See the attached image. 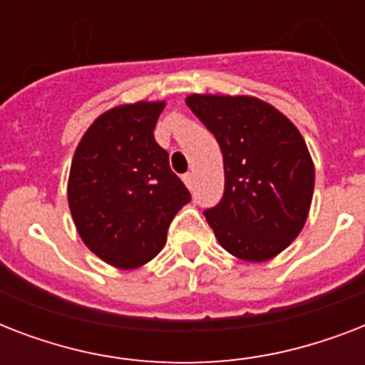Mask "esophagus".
<instances>
[{"label": "esophagus", "instance_id": "esophagus-1", "mask_svg": "<svg viewBox=\"0 0 365 365\" xmlns=\"http://www.w3.org/2000/svg\"><path fill=\"white\" fill-rule=\"evenodd\" d=\"M183 183H185V185H187L189 189L193 187V174H191V172H187V174H183Z\"/></svg>", "mask_w": 365, "mask_h": 365}]
</instances>
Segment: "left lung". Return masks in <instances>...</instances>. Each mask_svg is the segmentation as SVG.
Returning a JSON list of instances; mask_svg holds the SVG:
<instances>
[{"label": "left lung", "instance_id": "8db88e82", "mask_svg": "<svg viewBox=\"0 0 365 365\" xmlns=\"http://www.w3.org/2000/svg\"><path fill=\"white\" fill-rule=\"evenodd\" d=\"M185 104L216 136L225 191L205 210L217 242L244 261L272 259L301 233L314 165L295 125L254 96L189 94Z\"/></svg>", "mask_w": 365, "mask_h": 365}]
</instances>
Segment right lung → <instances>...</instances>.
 <instances>
[{"mask_svg": "<svg viewBox=\"0 0 365 365\" xmlns=\"http://www.w3.org/2000/svg\"><path fill=\"white\" fill-rule=\"evenodd\" d=\"M165 102L111 108L83 134L71 160L68 202L87 248L117 269L159 254L180 208L191 200L153 130Z\"/></svg>", "mask_w": 365, "mask_h": 365, "instance_id": "right-lung-1", "label": "right lung"}]
</instances>
